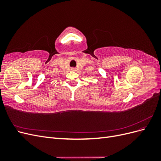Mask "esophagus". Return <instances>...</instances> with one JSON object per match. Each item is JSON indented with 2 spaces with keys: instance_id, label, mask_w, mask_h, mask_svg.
I'll return each mask as SVG.
<instances>
[{
  "instance_id": "obj_1",
  "label": "esophagus",
  "mask_w": 161,
  "mask_h": 161,
  "mask_svg": "<svg viewBox=\"0 0 161 161\" xmlns=\"http://www.w3.org/2000/svg\"><path fill=\"white\" fill-rule=\"evenodd\" d=\"M71 70H75V68H72V69Z\"/></svg>"
}]
</instances>
